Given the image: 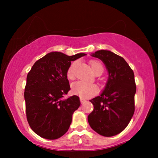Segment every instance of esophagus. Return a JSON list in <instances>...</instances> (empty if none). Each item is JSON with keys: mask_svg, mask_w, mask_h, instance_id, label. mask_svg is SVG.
<instances>
[{"mask_svg": "<svg viewBox=\"0 0 158 158\" xmlns=\"http://www.w3.org/2000/svg\"><path fill=\"white\" fill-rule=\"evenodd\" d=\"M80 101H81V104H84V102H86V100H84V99H83L82 98H80Z\"/></svg>", "mask_w": 158, "mask_h": 158, "instance_id": "esophagus-1", "label": "esophagus"}]
</instances>
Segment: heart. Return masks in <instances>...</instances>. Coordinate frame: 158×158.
<instances>
[{"mask_svg": "<svg viewBox=\"0 0 158 158\" xmlns=\"http://www.w3.org/2000/svg\"><path fill=\"white\" fill-rule=\"evenodd\" d=\"M75 65L76 63H73L69 68L68 70V78L72 79L74 77V69L75 68ZM90 65H91V69L93 73H95L98 68H102V66L98 61H91ZM72 91L74 94L83 98H88L95 95L98 91V88L95 84H90V83L84 81H77L74 82L72 85Z\"/></svg>", "mask_w": 158, "mask_h": 158, "instance_id": "1", "label": "heart"}]
</instances>
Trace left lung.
I'll list each match as a JSON object with an SVG mask.
<instances>
[{
	"label": "left lung",
	"instance_id": "obj_1",
	"mask_svg": "<svg viewBox=\"0 0 158 158\" xmlns=\"http://www.w3.org/2000/svg\"><path fill=\"white\" fill-rule=\"evenodd\" d=\"M90 55L105 64L108 79L100 95L90 100L94 109L88 121L99 135L113 137L127 126L135 112V74L124 58L111 51L99 50Z\"/></svg>",
	"mask_w": 158,
	"mask_h": 158
}]
</instances>
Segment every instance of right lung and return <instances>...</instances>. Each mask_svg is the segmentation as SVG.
Returning <instances> with one entry per match:
<instances>
[{"label":"right lung","instance_id":"add662e5","mask_svg":"<svg viewBox=\"0 0 158 158\" xmlns=\"http://www.w3.org/2000/svg\"><path fill=\"white\" fill-rule=\"evenodd\" d=\"M85 55L50 52L37 60L28 73L24 92L26 117L40 137L56 139L68 132L73 114L81 105L77 95L63 99L70 90L68 70L71 61Z\"/></svg>","mask_w":158,"mask_h":158}]
</instances>
